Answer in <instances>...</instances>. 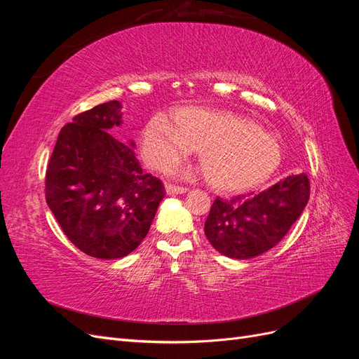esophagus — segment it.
I'll return each mask as SVG.
<instances>
[{
  "mask_svg": "<svg viewBox=\"0 0 359 359\" xmlns=\"http://www.w3.org/2000/svg\"><path fill=\"white\" fill-rule=\"evenodd\" d=\"M186 191H187L186 187L173 186V184H166V193L168 194H181V193H186Z\"/></svg>",
  "mask_w": 359,
  "mask_h": 359,
  "instance_id": "esophagus-1",
  "label": "esophagus"
}]
</instances>
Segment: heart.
Segmentation results:
<instances>
[{"label":"heart","instance_id":"obj_1","mask_svg":"<svg viewBox=\"0 0 359 359\" xmlns=\"http://www.w3.org/2000/svg\"><path fill=\"white\" fill-rule=\"evenodd\" d=\"M175 121L156 115L142 133V153L149 166L172 170L194 149L210 186L222 193H244L265 184L280 168L278 140L255 121L226 111L189 106Z\"/></svg>","mask_w":359,"mask_h":359}]
</instances>
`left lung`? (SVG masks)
<instances>
[{
  "mask_svg": "<svg viewBox=\"0 0 359 359\" xmlns=\"http://www.w3.org/2000/svg\"><path fill=\"white\" fill-rule=\"evenodd\" d=\"M310 198L306 173L280 180L252 198H217L205 222L211 245L232 259H252L277 245Z\"/></svg>",
  "mask_w": 359,
  "mask_h": 359,
  "instance_id": "8db88e82",
  "label": "left lung"
}]
</instances>
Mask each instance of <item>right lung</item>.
<instances>
[{"label": "right lung", "instance_id": "1", "mask_svg": "<svg viewBox=\"0 0 359 359\" xmlns=\"http://www.w3.org/2000/svg\"><path fill=\"white\" fill-rule=\"evenodd\" d=\"M121 103L107 102L64 126L46 170V202L62 232L85 255L119 259L144 241L165 187L145 173L135 142L109 132L123 124Z\"/></svg>", "mask_w": 359, "mask_h": 359}]
</instances>
